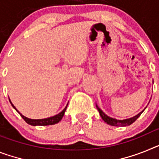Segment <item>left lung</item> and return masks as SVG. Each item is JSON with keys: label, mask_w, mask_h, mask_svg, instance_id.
Wrapping results in <instances>:
<instances>
[{"label": "left lung", "mask_w": 159, "mask_h": 159, "mask_svg": "<svg viewBox=\"0 0 159 159\" xmlns=\"http://www.w3.org/2000/svg\"><path fill=\"white\" fill-rule=\"evenodd\" d=\"M148 104H149V103H148ZM96 107H97V109H98L100 116L102 117V120H104V122H106L107 125H111V126H116V127H120V126H121V127H125V126L132 125L133 122H135L136 120H137L140 116H141V113L143 112L144 111H145V109L147 107H145V108L144 109L143 111H141V112L138 113L137 115H136L135 116L131 117V118H129V119H125V120H117V119H115V118H112V117L108 116L107 115L105 114V113L103 112V111L99 108V107H98L97 104H96Z\"/></svg>", "instance_id": "left-lung-1"}]
</instances>
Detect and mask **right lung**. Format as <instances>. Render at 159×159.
<instances>
[{"instance_id":"1","label":"right lung","mask_w":159,"mask_h":159,"mask_svg":"<svg viewBox=\"0 0 159 159\" xmlns=\"http://www.w3.org/2000/svg\"><path fill=\"white\" fill-rule=\"evenodd\" d=\"M9 102L11 103L12 107L15 109L20 114V116H22V118L24 120L26 121L28 125H33V126H37V125H40V126H46V125H55V124H57V123H59L60 121L61 120V119L63 118L64 115H65V111H66V108H67V106L68 104L66 105L65 108L63 109L62 111L59 113V114L56 115V116H51V117H48V118H44V119H37V120H34V119H30V118H27V117L24 116L23 115L21 114V113L17 110L14 105L12 103V102L10 101L9 99ZM69 103V102H68Z\"/></svg>"}]
</instances>
